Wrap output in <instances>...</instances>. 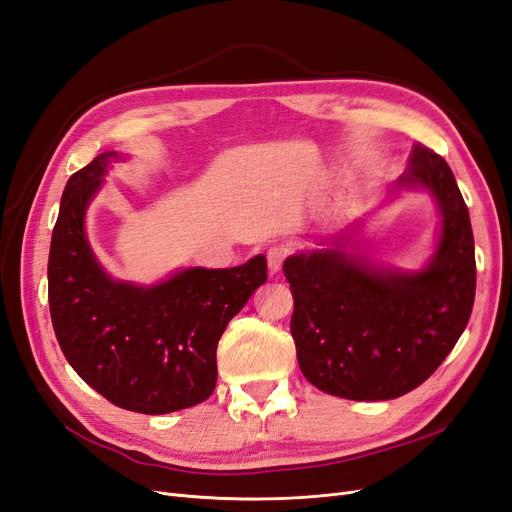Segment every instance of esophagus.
Segmentation results:
<instances>
[{"label":"esophagus","mask_w":512,"mask_h":512,"mask_svg":"<svg viewBox=\"0 0 512 512\" xmlns=\"http://www.w3.org/2000/svg\"><path fill=\"white\" fill-rule=\"evenodd\" d=\"M284 258H286V250L280 245L271 247V250L267 252V267L271 271V275H277L282 271V265H284Z\"/></svg>","instance_id":"34e87169"}]
</instances>
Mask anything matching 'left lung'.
<instances>
[{
    "instance_id": "obj_1",
    "label": "left lung",
    "mask_w": 512,
    "mask_h": 512,
    "mask_svg": "<svg viewBox=\"0 0 512 512\" xmlns=\"http://www.w3.org/2000/svg\"><path fill=\"white\" fill-rule=\"evenodd\" d=\"M406 190L429 192L440 211L436 250L423 269L376 265L359 254L352 237L361 224L284 262L299 367L329 395L380 401L410 393L440 367L470 320L474 237L453 170L414 145L410 168L386 188V203Z\"/></svg>"
}]
</instances>
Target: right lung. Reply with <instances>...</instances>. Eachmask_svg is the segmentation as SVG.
I'll list each match as a JSON object with an SVG mask.
<instances>
[{
  "mask_svg": "<svg viewBox=\"0 0 512 512\" xmlns=\"http://www.w3.org/2000/svg\"><path fill=\"white\" fill-rule=\"evenodd\" d=\"M119 160L126 156L104 151L68 179L49 252L51 320L61 352L91 389L123 410L168 414L213 393L218 342L267 282V258L179 269L151 286L113 280L91 250L85 218Z\"/></svg>",
  "mask_w": 512,
  "mask_h": 512,
  "instance_id": "add662e5",
  "label": "right lung"
}]
</instances>
